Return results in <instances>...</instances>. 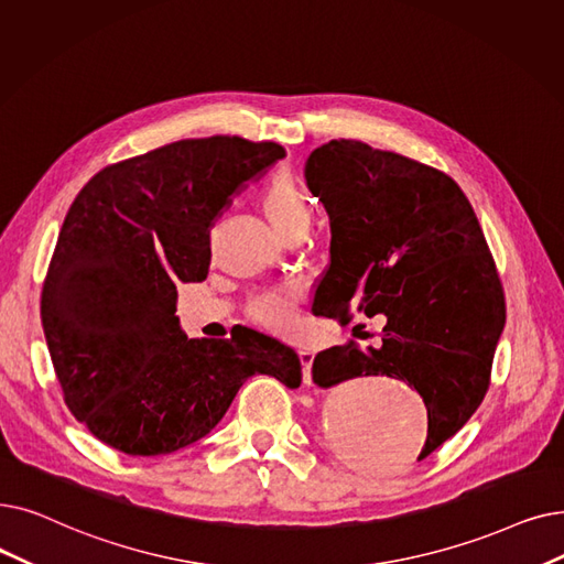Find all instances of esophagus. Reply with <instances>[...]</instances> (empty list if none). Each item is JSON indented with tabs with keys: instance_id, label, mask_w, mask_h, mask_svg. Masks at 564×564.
I'll list each match as a JSON object with an SVG mask.
<instances>
[{
	"instance_id": "1",
	"label": "esophagus",
	"mask_w": 564,
	"mask_h": 564,
	"mask_svg": "<svg viewBox=\"0 0 564 564\" xmlns=\"http://www.w3.org/2000/svg\"><path fill=\"white\" fill-rule=\"evenodd\" d=\"M313 350H308V348H302L300 350V359H302V366H304V382L306 384H311V366H313Z\"/></svg>"
}]
</instances>
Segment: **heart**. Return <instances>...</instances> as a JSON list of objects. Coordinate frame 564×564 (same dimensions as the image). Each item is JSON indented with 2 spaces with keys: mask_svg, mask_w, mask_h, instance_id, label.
<instances>
[{
  "mask_svg": "<svg viewBox=\"0 0 564 564\" xmlns=\"http://www.w3.org/2000/svg\"><path fill=\"white\" fill-rule=\"evenodd\" d=\"M260 205L272 226L283 235L288 228L311 218V203L302 184L290 173L269 177L260 193ZM251 313L260 323L274 329H290L300 321V300L295 290H272L256 297Z\"/></svg>",
  "mask_w": 564,
  "mask_h": 564,
  "instance_id": "b5f03b06",
  "label": "heart"
}]
</instances>
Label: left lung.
<instances>
[{
    "label": "left lung",
    "instance_id": "obj_1",
    "mask_svg": "<svg viewBox=\"0 0 564 564\" xmlns=\"http://www.w3.org/2000/svg\"><path fill=\"white\" fill-rule=\"evenodd\" d=\"M306 182L332 218L313 313L340 325L355 313L387 317L380 348L364 352L348 340L317 352L313 382L387 376L417 389L429 412L426 458L491 384L507 308L484 230L449 175L359 140L317 147Z\"/></svg>",
    "mask_w": 564,
    "mask_h": 564
}]
</instances>
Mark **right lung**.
Listing matches in <instances>:
<instances>
[{
    "label": "right lung",
    "instance_id": "right-lung-1",
    "mask_svg": "<svg viewBox=\"0 0 564 564\" xmlns=\"http://www.w3.org/2000/svg\"><path fill=\"white\" fill-rule=\"evenodd\" d=\"M276 142L188 138L99 170L68 207L41 292V323L64 403L131 456L205 437L256 373L290 389L302 361L247 329L188 338L177 283L207 279L209 226L230 195L283 159Z\"/></svg>",
    "mask_w": 564,
    "mask_h": 564
}]
</instances>
